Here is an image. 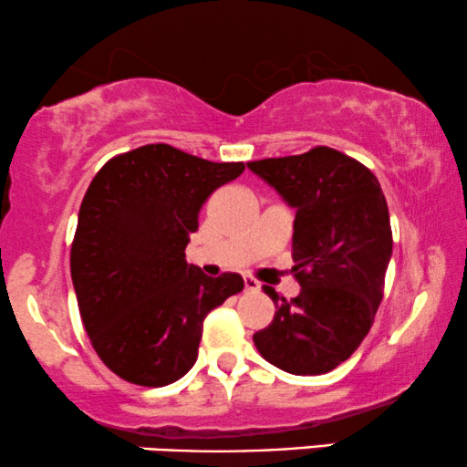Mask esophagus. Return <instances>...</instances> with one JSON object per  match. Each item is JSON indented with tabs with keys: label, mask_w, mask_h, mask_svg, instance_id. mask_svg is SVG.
Returning a JSON list of instances; mask_svg holds the SVG:
<instances>
[{
	"label": "esophagus",
	"mask_w": 467,
	"mask_h": 467,
	"mask_svg": "<svg viewBox=\"0 0 467 467\" xmlns=\"http://www.w3.org/2000/svg\"><path fill=\"white\" fill-rule=\"evenodd\" d=\"M244 289H246V292H257L259 283L253 276H244Z\"/></svg>",
	"instance_id": "1"
}]
</instances>
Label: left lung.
<instances>
[{
  "mask_svg": "<svg viewBox=\"0 0 467 467\" xmlns=\"http://www.w3.org/2000/svg\"><path fill=\"white\" fill-rule=\"evenodd\" d=\"M248 169L296 210L292 270L300 283L289 302L265 287L276 313L253 341L283 371L328 373L358 349L384 296L392 255L386 197L362 162L326 145Z\"/></svg>",
  "mask_w": 467,
  "mask_h": 467,
  "instance_id": "left-lung-1",
  "label": "left lung"
}]
</instances>
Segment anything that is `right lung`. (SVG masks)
I'll return each mask as SVG.
<instances>
[{
    "mask_svg": "<svg viewBox=\"0 0 467 467\" xmlns=\"http://www.w3.org/2000/svg\"><path fill=\"white\" fill-rule=\"evenodd\" d=\"M244 162H212L150 143L105 162L78 210L70 276L100 360L159 389L195 365L203 319L244 289L235 272L205 276L184 248L212 192Z\"/></svg>",
    "mask_w": 467,
    "mask_h": 467,
    "instance_id": "right-lung-1",
    "label": "right lung"
}]
</instances>
